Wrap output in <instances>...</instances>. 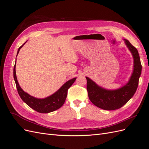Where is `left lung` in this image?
Here are the masks:
<instances>
[{"label":"left lung","mask_w":149,"mask_h":149,"mask_svg":"<svg viewBox=\"0 0 149 149\" xmlns=\"http://www.w3.org/2000/svg\"><path fill=\"white\" fill-rule=\"evenodd\" d=\"M124 41L134 58L133 73L127 84L118 89L108 90L100 86L91 79L86 77L89 100L93 104L101 109L108 111L119 109L130 100L137 90L142 71L140 56L136 48L127 40H124Z\"/></svg>","instance_id":"obj_1"}]
</instances>
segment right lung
<instances>
[{
    "mask_svg": "<svg viewBox=\"0 0 149 149\" xmlns=\"http://www.w3.org/2000/svg\"><path fill=\"white\" fill-rule=\"evenodd\" d=\"M26 42H25L18 49L17 55L20 48L24 45ZM15 64L16 63H15L14 68H13V78H14L16 84L18 93H19L22 101L25 102L29 106H30L31 109L40 112V113H48V112H51L57 110L63 105L67 96L68 90L71 86V85L74 83L76 78L68 81L56 93L53 94L52 95L44 99H38L30 96L28 93L24 91V90L20 88L17 79Z\"/></svg>",
    "mask_w": 149,
    "mask_h": 149,
    "instance_id": "right-lung-1",
    "label": "right lung"
}]
</instances>
